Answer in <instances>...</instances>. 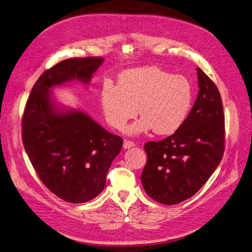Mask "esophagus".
I'll return each instance as SVG.
<instances>
[{
  "label": "esophagus",
  "mask_w": 252,
  "mask_h": 252,
  "mask_svg": "<svg viewBox=\"0 0 252 252\" xmlns=\"http://www.w3.org/2000/svg\"><path fill=\"white\" fill-rule=\"evenodd\" d=\"M135 146V143L133 141H129V140H125L124 142V148L125 149H128L130 147H134Z\"/></svg>",
  "instance_id": "esophagus-1"
}]
</instances>
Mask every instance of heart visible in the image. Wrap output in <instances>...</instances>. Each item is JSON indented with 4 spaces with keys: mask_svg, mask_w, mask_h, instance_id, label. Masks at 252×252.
<instances>
[{
    "mask_svg": "<svg viewBox=\"0 0 252 252\" xmlns=\"http://www.w3.org/2000/svg\"><path fill=\"white\" fill-rule=\"evenodd\" d=\"M191 102L189 81L156 65L126 70L119 75L117 86L105 83L101 93L106 122L117 130H123L139 110L142 117L126 128L129 135L150 129L158 135L174 134L187 119Z\"/></svg>",
    "mask_w": 252,
    "mask_h": 252,
    "instance_id": "1",
    "label": "heart"
}]
</instances>
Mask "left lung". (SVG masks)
<instances>
[{
	"label": "left lung",
	"instance_id": "left-lung-1",
	"mask_svg": "<svg viewBox=\"0 0 252 252\" xmlns=\"http://www.w3.org/2000/svg\"><path fill=\"white\" fill-rule=\"evenodd\" d=\"M196 72L199 94L183 125L166 139L144 145L147 162L142 184L151 199L165 205H176L198 192L223 157L221 96L200 68Z\"/></svg>",
	"mask_w": 252,
	"mask_h": 252
}]
</instances>
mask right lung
Returning a JSON list of instances; mask_svg holds the SVG:
<instances>
[{"instance_id":"add662e5","label":"right lung","mask_w":252,"mask_h":252,"mask_svg":"<svg viewBox=\"0 0 252 252\" xmlns=\"http://www.w3.org/2000/svg\"><path fill=\"white\" fill-rule=\"evenodd\" d=\"M103 61L72 58L46 70L32 86L21 120L23 143L38 177L68 203L102 192L124 140L81 111L57 112L49 89L74 79L87 83Z\"/></svg>"}]
</instances>
